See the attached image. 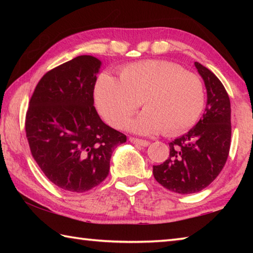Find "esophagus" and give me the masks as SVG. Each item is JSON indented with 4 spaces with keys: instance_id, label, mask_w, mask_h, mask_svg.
Returning a JSON list of instances; mask_svg holds the SVG:
<instances>
[{
    "instance_id": "obj_1",
    "label": "esophagus",
    "mask_w": 253,
    "mask_h": 253,
    "mask_svg": "<svg viewBox=\"0 0 253 253\" xmlns=\"http://www.w3.org/2000/svg\"><path fill=\"white\" fill-rule=\"evenodd\" d=\"M130 142L132 144H137V145H140V146L143 147H146L149 145V142H147V140H143V139H138V138H134V137H130L129 138Z\"/></svg>"
}]
</instances>
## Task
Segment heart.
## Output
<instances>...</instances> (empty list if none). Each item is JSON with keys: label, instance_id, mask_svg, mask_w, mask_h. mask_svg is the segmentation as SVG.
<instances>
[{"label": "heart", "instance_id": "heart-1", "mask_svg": "<svg viewBox=\"0 0 253 253\" xmlns=\"http://www.w3.org/2000/svg\"><path fill=\"white\" fill-rule=\"evenodd\" d=\"M95 101L100 115L113 127L121 128L137 108L146 107L128 124L142 135H177L198 122L204 108L201 79L174 63L149 60L123 68L119 80L108 74L98 77Z\"/></svg>", "mask_w": 253, "mask_h": 253}]
</instances>
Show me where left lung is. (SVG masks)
Segmentation results:
<instances>
[{
  "label": "left lung",
  "mask_w": 253,
  "mask_h": 253,
  "mask_svg": "<svg viewBox=\"0 0 253 253\" xmlns=\"http://www.w3.org/2000/svg\"><path fill=\"white\" fill-rule=\"evenodd\" d=\"M207 88L202 118L186 134L169 145V157L153 166L156 181L179 194H192L208 187L223 169L231 144V105L221 81L211 70L194 62Z\"/></svg>",
  "instance_id": "left-lung-1"
}]
</instances>
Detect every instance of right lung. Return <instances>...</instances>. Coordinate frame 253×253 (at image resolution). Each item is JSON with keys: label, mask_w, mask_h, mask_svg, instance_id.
Wrapping results in <instances>:
<instances>
[{"label": "right lung", "mask_w": 253, "mask_h": 253, "mask_svg": "<svg viewBox=\"0 0 253 253\" xmlns=\"http://www.w3.org/2000/svg\"><path fill=\"white\" fill-rule=\"evenodd\" d=\"M101 61L79 55L42 77L29 102L25 131L32 156L51 182L83 193L108 176L126 136L101 121L93 89Z\"/></svg>", "instance_id": "right-lung-1"}]
</instances>
